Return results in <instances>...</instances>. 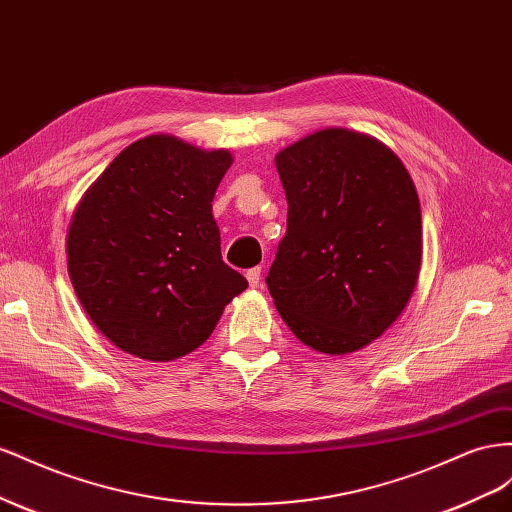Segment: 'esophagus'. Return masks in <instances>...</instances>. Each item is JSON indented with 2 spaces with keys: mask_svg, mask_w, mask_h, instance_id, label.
Returning <instances> with one entry per match:
<instances>
[{
  "mask_svg": "<svg viewBox=\"0 0 512 512\" xmlns=\"http://www.w3.org/2000/svg\"><path fill=\"white\" fill-rule=\"evenodd\" d=\"M246 279H248V285H251V287H259L261 285V268L255 266L251 270H246Z\"/></svg>",
  "mask_w": 512,
  "mask_h": 512,
  "instance_id": "esophagus-1",
  "label": "esophagus"
}]
</instances>
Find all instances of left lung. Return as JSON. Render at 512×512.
I'll return each mask as SVG.
<instances>
[{
	"label": "left lung",
	"mask_w": 512,
	"mask_h": 512,
	"mask_svg": "<svg viewBox=\"0 0 512 512\" xmlns=\"http://www.w3.org/2000/svg\"><path fill=\"white\" fill-rule=\"evenodd\" d=\"M287 231L266 276L276 311L321 354H349L401 315L418 281L416 186L384 143L326 128L276 156Z\"/></svg>",
	"instance_id": "1"
}]
</instances>
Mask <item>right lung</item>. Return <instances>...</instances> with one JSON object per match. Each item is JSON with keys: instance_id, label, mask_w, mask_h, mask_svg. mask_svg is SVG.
I'll use <instances>...</instances> for the list:
<instances>
[{"instance_id": "right-lung-1", "label": "right lung", "mask_w": 512, "mask_h": 512, "mask_svg": "<svg viewBox=\"0 0 512 512\" xmlns=\"http://www.w3.org/2000/svg\"><path fill=\"white\" fill-rule=\"evenodd\" d=\"M231 165L169 135L135 141L85 193L68 274L85 313L122 352L175 360L206 341L248 287L221 255L212 199Z\"/></svg>"}]
</instances>
